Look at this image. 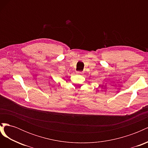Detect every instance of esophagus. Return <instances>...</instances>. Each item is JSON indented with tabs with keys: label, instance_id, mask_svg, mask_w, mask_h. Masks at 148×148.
I'll return each instance as SVG.
<instances>
[{
	"label": "esophagus",
	"instance_id": "34e87169",
	"mask_svg": "<svg viewBox=\"0 0 148 148\" xmlns=\"http://www.w3.org/2000/svg\"><path fill=\"white\" fill-rule=\"evenodd\" d=\"M77 73L78 74V75H81V74H83V72H82V71H77Z\"/></svg>",
	"mask_w": 148,
	"mask_h": 148
}]
</instances>
